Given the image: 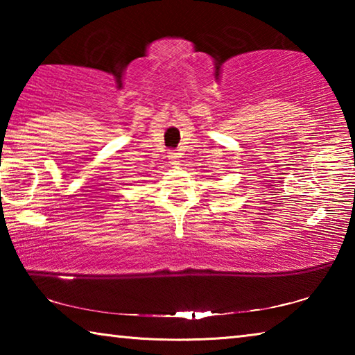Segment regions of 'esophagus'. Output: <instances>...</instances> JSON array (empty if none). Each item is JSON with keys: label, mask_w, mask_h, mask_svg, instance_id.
Instances as JSON below:
<instances>
[{"label": "esophagus", "mask_w": 355, "mask_h": 355, "mask_svg": "<svg viewBox=\"0 0 355 355\" xmlns=\"http://www.w3.org/2000/svg\"><path fill=\"white\" fill-rule=\"evenodd\" d=\"M167 158H169V161H171V164H173V166H177V164H180V153H175V152H171L169 155H167Z\"/></svg>", "instance_id": "34e87169"}]
</instances>
